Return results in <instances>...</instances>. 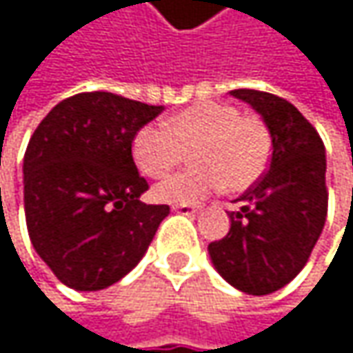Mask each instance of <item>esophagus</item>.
<instances>
[{
	"mask_svg": "<svg viewBox=\"0 0 353 353\" xmlns=\"http://www.w3.org/2000/svg\"><path fill=\"white\" fill-rule=\"evenodd\" d=\"M174 210L181 212V214H196L200 210V206H196V204H176Z\"/></svg>",
	"mask_w": 353,
	"mask_h": 353,
	"instance_id": "34e87169",
	"label": "esophagus"
}]
</instances>
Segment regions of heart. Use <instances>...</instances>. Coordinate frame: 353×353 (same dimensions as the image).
<instances>
[{
  "instance_id": "heart-1",
  "label": "heart",
  "mask_w": 353,
  "mask_h": 353,
  "mask_svg": "<svg viewBox=\"0 0 353 353\" xmlns=\"http://www.w3.org/2000/svg\"><path fill=\"white\" fill-rule=\"evenodd\" d=\"M190 155L194 168L168 177L155 198L168 204H190L210 192H245L263 176L272 155V134L257 116L221 102H202L163 120V130L143 126L132 139V159L141 174L165 177Z\"/></svg>"
}]
</instances>
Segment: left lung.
I'll use <instances>...</instances> for the list:
<instances>
[{
  "instance_id": "1",
  "label": "left lung",
  "mask_w": 353,
  "mask_h": 353,
  "mask_svg": "<svg viewBox=\"0 0 353 353\" xmlns=\"http://www.w3.org/2000/svg\"><path fill=\"white\" fill-rule=\"evenodd\" d=\"M265 122L272 161L237 200L231 229L208 245L216 272L237 290L263 296L280 290L305 268L327 216L325 145L315 126L284 98L233 90Z\"/></svg>"
}]
</instances>
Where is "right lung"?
Wrapping results in <instances>:
<instances>
[{
  "mask_svg": "<svg viewBox=\"0 0 353 353\" xmlns=\"http://www.w3.org/2000/svg\"><path fill=\"white\" fill-rule=\"evenodd\" d=\"M163 112L110 92H85L52 108L24 155V212L40 259L69 288L92 292L124 278L145 255L168 204L132 159L134 134Z\"/></svg>",
  "mask_w": 353,
  "mask_h": 353,
  "instance_id": "add662e5",
  "label": "right lung"
}]
</instances>
